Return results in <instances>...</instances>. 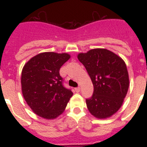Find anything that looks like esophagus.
<instances>
[{
	"label": "esophagus",
	"instance_id": "obj_1",
	"mask_svg": "<svg viewBox=\"0 0 147 147\" xmlns=\"http://www.w3.org/2000/svg\"><path fill=\"white\" fill-rule=\"evenodd\" d=\"M74 90H75V91H76V93H79V92L80 91V87H77V88H75Z\"/></svg>",
	"mask_w": 147,
	"mask_h": 147
}]
</instances>
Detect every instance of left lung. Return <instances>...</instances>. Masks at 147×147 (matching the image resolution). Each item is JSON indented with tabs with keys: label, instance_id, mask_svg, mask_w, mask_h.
Instances as JSON below:
<instances>
[{
	"label": "left lung",
	"instance_id": "obj_1",
	"mask_svg": "<svg viewBox=\"0 0 147 147\" xmlns=\"http://www.w3.org/2000/svg\"><path fill=\"white\" fill-rule=\"evenodd\" d=\"M93 85V96L86 99L90 113L107 119L121 107L129 88V75L120 57L105 49H95L78 54Z\"/></svg>",
	"mask_w": 147,
	"mask_h": 147
}]
</instances>
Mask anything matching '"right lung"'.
I'll return each mask as SVG.
<instances>
[{
  "mask_svg": "<svg viewBox=\"0 0 147 147\" xmlns=\"http://www.w3.org/2000/svg\"><path fill=\"white\" fill-rule=\"evenodd\" d=\"M70 57L66 53H41L29 59L23 67V96L33 112L40 117H58L73 96L71 90L63 86L59 75L60 67Z\"/></svg>",
  "mask_w": 147,
  "mask_h": 147,
  "instance_id": "1",
  "label": "right lung"
}]
</instances>
